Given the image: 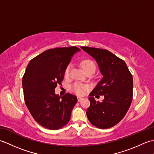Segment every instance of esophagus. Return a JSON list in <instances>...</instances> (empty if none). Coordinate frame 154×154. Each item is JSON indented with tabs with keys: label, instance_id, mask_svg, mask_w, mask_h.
<instances>
[{
	"label": "esophagus",
	"instance_id": "esophagus-1",
	"mask_svg": "<svg viewBox=\"0 0 154 154\" xmlns=\"http://www.w3.org/2000/svg\"><path fill=\"white\" fill-rule=\"evenodd\" d=\"M82 100H83V98L79 97H77V101H78V102H80V101H81Z\"/></svg>",
	"mask_w": 154,
	"mask_h": 154
}]
</instances>
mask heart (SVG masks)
I'll return each mask as SVG.
<instances>
[{
  "instance_id": "b5f03b06",
  "label": "heart",
  "mask_w": 154,
  "mask_h": 154,
  "mask_svg": "<svg viewBox=\"0 0 154 154\" xmlns=\"http://www.w3.org/2000/svg\"><path fill=\"white\" fill-rule=\"evenodd\" d=\"M81 67H82L84 71H87L89 70L95 71L96 66L92 61L91 60H84L81 62ZM70 71V65H68L65 71V76L68 77ZM88 89V87L85 85H83L80 83H75L73 86V89L77 94H83L84 93L85 90Z\"/></svg>"
}]
</instances>
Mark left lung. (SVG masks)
I'll list each match as a JSON object with an SVG mask.
<instances>
[{
  "instance_id": "8db88e82",
  "label": "left lung",
  "mask_w": 154,
  "mask_h": 154,
  "mask_svg": "<svg viewBox=\"0 0 154 154\" xmlns=\"http://www.w3.org/2000/svg\"><path fill=\"white\" fill-rule=\"evenodd\" d=\"M93 57L103 78L89 94L90 106L87 116L93 125L101 129L115 126L126 115L131 104L133 78L125 62L110 51L103 49L81 47ZM104 95L102 102L93 97Z\"/></svg>"
}]
</instances>
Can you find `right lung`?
<instances>
[{"mask_svg":"<svg viewBox=\"0 0 154 154\" xmlns=\"http://www.w3.org/2000/svg\"><path fill=\"white\" fill-rule=\"evenodd\" d=\"M80 49L72 46L50 49L29 62L22 78L26 105L32 117L44 128L57 130L66 125L77 98L55 93L61 85L65 69Z\"/></svg>","mask_w":154,"mask_h":154,"instance_id":"add662e5","label":"right lung"}]
</instances>
